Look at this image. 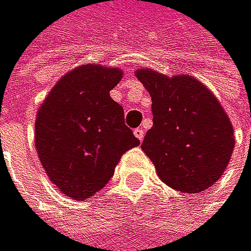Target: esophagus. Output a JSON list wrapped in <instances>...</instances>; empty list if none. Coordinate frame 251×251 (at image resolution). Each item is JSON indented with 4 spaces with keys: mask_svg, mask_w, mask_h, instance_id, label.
<instances>
[{
    "mask_svg": "<svg viewBox=\"0 0 251 251\" xmlns=\"http://www.w3.org/2000/svg\"><path fill=\"white\" fill-rule=\"evenodd\" d=\"M134 136H136V137L142 142L143 137H145V131H143L142 128H136V129H134Z\"/></svg>",
    "mask_w": 251,
    "mask_h": 251,
    "instance_id": "1",
    "label": "esophagus"
}]
</instances>
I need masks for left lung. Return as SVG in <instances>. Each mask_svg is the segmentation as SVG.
Masks as SVG:
<instances>
[{
	"label": "left lung",
	"instance_id": "1",
	"mask_svg": "<svg viewBox=\"0 0 251 251\" xmlns=\"http://www.w3.org/2000/svg\"><path fill=\"white\" fill-rule=\"evenodd\" d=\"M136 77L151 95L152 128L142 142L168 187L201 193L216 183L234 148L233 125L218 99L191 75L139 69Z\"/></svg>",
	"mask_w": 251,
	"mask_h": 251
}]
</instances>
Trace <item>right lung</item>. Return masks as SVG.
I'll list each match as a JSON object with an SVG mask.
<instances>
[{
  "label": "right lung",
  "instance_id": "1",
  "mask_svg": "<svg viewBox=\"0 0 251 251\" xmlns=\"http://www.w3.org/2000/svg\"><path fill=\"white\" fill-rule=\"evenodd\" d=\"M122 77L119 68L84 63L55 83L37 112V154L68 198L86 201L99 193L123 154L140 145L109 95Z\"/></svg>",
  "mask_w": 251,
  "mask_h": 251
}]
</instances>
